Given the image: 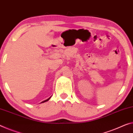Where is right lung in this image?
<instances>
[{"mask_svg":"<svg viewBox=\"0 0 133 133\" xmlns=\"http://www.w3.org/2000/svg\"><path fill=\"white\" fill-rule=\"evenodd\" d=\"M52 97V96H51L49 97V98H48V99H46V100H45V101H43V102H41V103H44V102H47V101H49V100L50 99V97Z\"/></svg>","mask_w":133,"mask_h":133,"instance_id":"1","label":"right lung"}]
</instances>
